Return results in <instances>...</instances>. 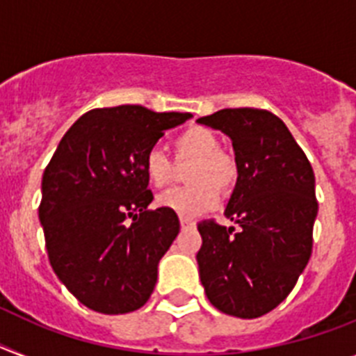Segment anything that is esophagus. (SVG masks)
Instances as JSON below:
<instances>
[{
  "instance_id": "esophagus-1",
  "label": "esophagus",
  "mask_w": 356,
  "mask_h": 356,
  "mask_svg": "<svg viewBox=\"0 0 356 356\" xmlns=\"http://www.w3.org/2000/svg\"><path fill=\"white\" fill-rule=\"evenodd\" d=\"M181 228H195V222L192 219H184L181 217Z\"/></svg>"
}]
</instances>
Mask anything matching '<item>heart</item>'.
<instances>
[{
    "label": "heart",
    "instance_id": "b5f03b06",
    "mask_svg": "<svg viewBox=\"0 0 356 356\" xmlns=\"http://www.w3.org/2000/svg\"><path fill=\"white\" fill-rule=\"evenodd\" d=\"M173 155L177 161H190L188 186L172 188L157 197V206L184 219H195L213 210L219 202V190L229 192L238 177L237 161L224 150L213 130L190 127L173 139ZM143 172L154 188H163L172 179V161L161 148L152 146L143 157Z\"/></svg>",
    "mask_w": 356,
    "mask_h": 356
}]
</instances>
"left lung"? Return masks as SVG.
<instances>
[{
    "label": "left lung",
    "instance_id": "obj_1",
    "mask_svg": "<svg viewBox=\"0 0 356 356\" xmlns=\"http://www.w3.org/2000/svg\"><path fill=\"white\" fill-rule=\"evenodd\" d=\"M197 121L232 139L238 177L224 215L241 226L197 224L201 282L219 312L257 318L291 293L312 257L315 173L288 127L268 110L224 108Z\"/></svg>",
    "mask_w": 356,
    "mask_h": 356
}]
</instances>
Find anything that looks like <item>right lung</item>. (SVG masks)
Listing matches in <instances>:
<instances>
[{
    "label": "right lung",
    "instance_id": "obj_1",
    "mask_svg": "<svg viewBox=\"0 0 356 356\" xmlns=\"http://www.w3.org/2000/svg\"><path fill=\"white\" fill-rule=\"evenodd\" d=\"M190 118L141 104L90 110L44 168L40 220L50 266L94 312H136L154 291L157 264L181 226L173 211L148 210L154 195L143 157L164 130Z\"/></svg>",
    "mask_w": 356,
    "mask_h": 356
}]
</instances>
